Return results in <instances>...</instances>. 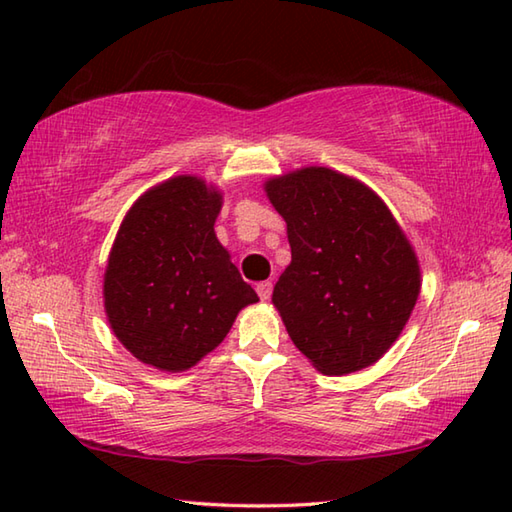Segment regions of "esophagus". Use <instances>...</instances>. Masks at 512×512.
I'll return each instance as SVG.
<instances>
[{
  "label": "esophagus",
  "instance_id": "obj_1",
  "mask_svg": "<svg viewBox=\"0 0 512 512\" xmlns=\"http://www.w3.org/2000/svg\"><path fill=\"white\" fill-rule=\"evenodd\" d=\"M255 290H257L259 299H262V301H268V299H270V295H273V284H270V281H259Z\"/></svg>",
  "mask_w": 512,
  "mask_h": 512
}]
</instances>
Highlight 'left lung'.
<instances>
[{
  "label": "left lung",
  "instance_id": "left-lung-1",
  "mask_svg": "<svg viewBox=\"0 0 512 512\" xmlns=\"http://www.w3.org/2000/svg\"><path fill=\"white\" fill-rule=\"evenodd\" d=\"M288 224L292 262L273 303L292 343L323 374L376 363L409 321L420 268L385 202L325 167L266 182Z\"/></svg>",
  "mask_w": 512,
  "mask_h": 512
}]
</instances>
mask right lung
I'll use <instances>...</instances> for the list:
<instances>
[{
  "label": "right lung",
  "mask_w": 512,
  "mask_h": 512,
  "mask_svg": "<svg viewBox=\"0 0 512 512\" xmlns=\"http://www.w3.org/2000/svg\"><path fill=\"white\" fill-rule=\"evenodd\" d=\"M222 195L178 176L140 198L105 270V312L138 361L182 372L215 350L257 292L239 275L213 224Z\"/></svg>",
  "instance_id": "1"
}]
</instances>
